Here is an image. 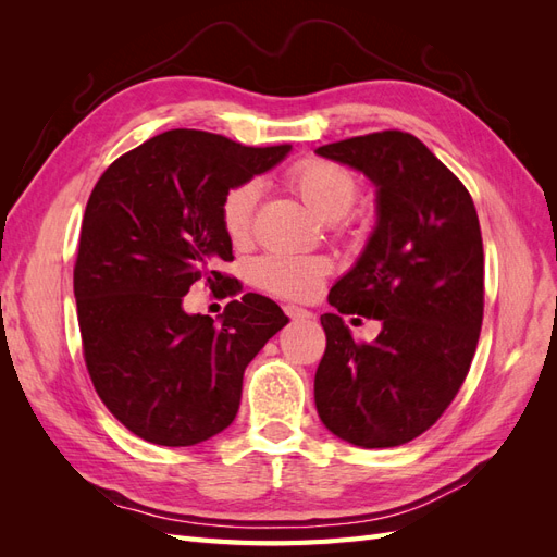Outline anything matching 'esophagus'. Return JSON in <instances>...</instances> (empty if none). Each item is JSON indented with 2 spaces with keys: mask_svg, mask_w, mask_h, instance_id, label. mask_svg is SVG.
Wrapping results in <instances>:
<instances>
[{
  "mask_svg": "<svg viewBox=\"0 0 557 557\" xmlns=\"http://www.w3.org/2000/svg\"><path fill=\"white\" fill-rule=\"evenodd\" d=\"M283 311H285V315H288L290 320H307V318H311V311L301 309V307H295V305H285Z\"/></svg>",
  "mask_w": 557,
  "mask_h": 557,
  "instance_id": "obj_1",
  "label": "esophagus"
}]
</instances>
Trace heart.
<instances>
[{
	"mask_svg": "<svg viewBox=\"0 0 557 557\" xmlns=\"http://www.w3.org/2000/svg\"><path fill=\"white\" fill-rule=\"evenodd\" d=\"M285 181L301 197V201L325 221H342L358 207L362 197V178L325 158H301L288 166ZM262 185L258 178H246L223 195L221 199V225L234 246L250 239L256 213L260 205ZM330 274V262L325 258L297 256V252L272 250L250 264V278L258 288L288 297L309 299L318 293L320 283Z\"/></svg>",
	"mask_w": 557,
	"mask_h": 557,
	"instance_id": "obj_1",
	"label": "heart"
}]
</instances>
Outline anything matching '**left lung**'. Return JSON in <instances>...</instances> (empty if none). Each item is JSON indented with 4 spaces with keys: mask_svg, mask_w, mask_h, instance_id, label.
<instances>
[{
    "mask_svg": "<svg viewBox=\"0 0 557 557\" xmlns=\"http://www.w3.org/2000/svg\"><path fill=\"white\" fill-rule=\"evenodd\" d=\"M379 185V225L330 290L327 346L315 369L325 428L362 448L401 446L430 430L462 387L483 323V239L469 190L409 132L383 129L318 148ZM342 312L379 317L356 343Z\"/></svg>",
    "mask_w": 557,
    "mask_h": 557,
    "instance_id": "left-lung-1",
    "label": "left lung"
}]
</instances>
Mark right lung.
Returning <instances> with one entry per match:
<instances>
[{
	"label": "right lung",
	"mask_w": 557,
	"mask_h": 557,
	"mask_svg": "<svg viewBox=\"0 0 557 557\" xmlns=\"http://www.w3.org/2000/svg\"><path fill=\"white\" fill-rule=\"evenodd\" d=\"M288 150L170 129L113 160L90 193L74 264L83 360L104 407L150 444L223 432L246 364L288 323L276 301L237 297L239 281L218 272L232 260L223 195ZM197 280L235 297L221 324L182 311Z\"/></svg>",
	"instance_id": "right-lung-1"
}]
</instances>
